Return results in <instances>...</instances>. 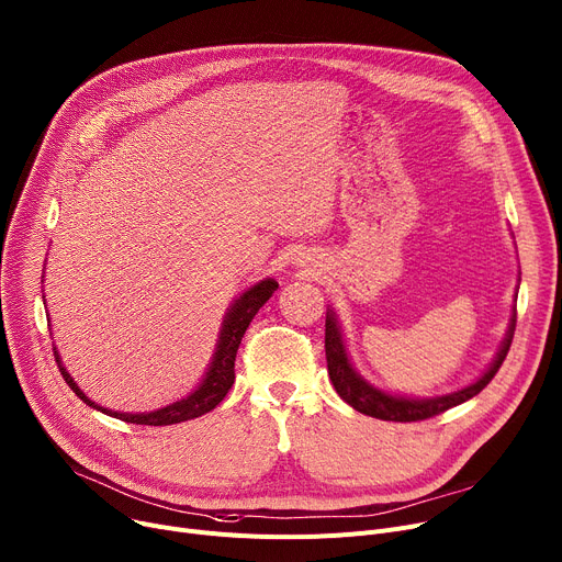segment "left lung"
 Listing matches in <instances>:
<instances>
[{"label":"left lung","mask_w":562,"mask_h":562,"mask_svg":"<svg viewBox=\"0 0 562 562\" xmlns=\"http://www.w3.org/2000/svg\"><path fill=\"white\" fill-rule=\"evenodd\" d=\"M517 289H519V276H517ZM515 301H517V293H515ZM513 331H515V307H513L508 329L504 334V341L499 344L497 355L493 357L491 366L485 368L472 384H468L459 391H452V393L436 395V397H406V395H395V393L382 391L359 375L357 368L350 361L339 316H336L334 310H327V316H325L327 372H329V380H331L336 393H339L341 400L348 402L355 411H359V414L380 418V420H393V423H416V420L438 416V414H442V411L452 408L457 404H463L465 400L474 397L476 393H481L485 386H488V382L495 378V372L499 370V366L504 363V359L508 355Z\"/></svg>","instance_id":"left-lung-1"}]
</instances>
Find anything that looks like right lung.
<instances>
[{
	"label": "right lung",
	"instance_id": "obj_1",
	"mask_svg": "<svg viewBox=\"0 0 562 562\" xmlns=\"http://www.w3.org/2000/svg\"><path fill=\"white\" fill-rule=\"evenodd\" d=\"M276 291H278V282L273 278H265V280L250 284L244 293H239L235 297V301L228 307V312H226V316H223V323H221V329H218V339H216V346H214V355H212V359H210V363L203 372L201 382L194 386V391H190L184 397H180V400H176V402H171L162 408L144 411V414H124V411H112V408H105V406L97 404L94 400H90L81 391V386L77 382H74V378L67 372L65 363L60 361L58 350L54 348V355H56V361H58V368H60V375L65 378L67 386L74 393H77L88 406L101 411V414H105V416L117 418V420H124V423H131V425H151V427H165V425H178V423H184V420H194V418L207 414V411H212L231 391V386L235 382V357H237V350H239L244 334H246L250 321L255 318V314L259 312V307L265 305ZM43 301H45V295H43Z\"/></svg>",
	"mask_w": 562,
	"mask_h": 562
}]
</instances>
